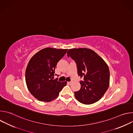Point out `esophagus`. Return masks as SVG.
Returning <instances> with one entry per match:
<instances>
[{
  "label": "esophagus",
  "instance_id": "1",
  "mask_svg": "<svg viewBox=\"0 0 133 133\" xmlns=\"http://www.w3.org/2000/svg\"><path fill=\"white\" fill-rule=\"evenodd\" d=\"M67 83L68 84H69V85H70L71 83H72V82H67Z\"/></svg>",
  "mask_w": 133,
  "mask_h": 133
}]
</instances>
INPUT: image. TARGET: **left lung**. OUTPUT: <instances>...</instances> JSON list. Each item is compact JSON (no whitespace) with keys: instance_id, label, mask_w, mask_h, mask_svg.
<instances>
[{"instance_id":"1","label":"left lung","mask_w":133,"mask_h":133,"mask_svg":"<svg viewBox=\"0 0 133 133\" xmlns=\"http://www.w3.org/2000/svg\"><path fill=\"white\" fill-rule=\"evenodd\" d=\"M67 56L76 63L78 75L84 77L80 82V90L74 92L76 98L85 105L98 101L109 85L110 73L106 63L96 52L86 48L69 49Z\"/></svg>"}]
</instances>
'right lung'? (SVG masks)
<instances>
[{
  "instance_id": "obj_1",
  "label": "right lung",
  "mask_w": 133,
  "mask_h": 133,
  "mask_svg": "<svg viewBox=\"0 0 133 133\" xmlns=\"http://www.w3.org/2000/svg\"><path fill=\"white\" fill-rule=\"evenodd\" d=\"M68 49L47 47L35 54L27 65L25 80L32 95L41 102H49L59 95L67 82L52 79L57 64Z\"/></svg>"
}]
</instances>
